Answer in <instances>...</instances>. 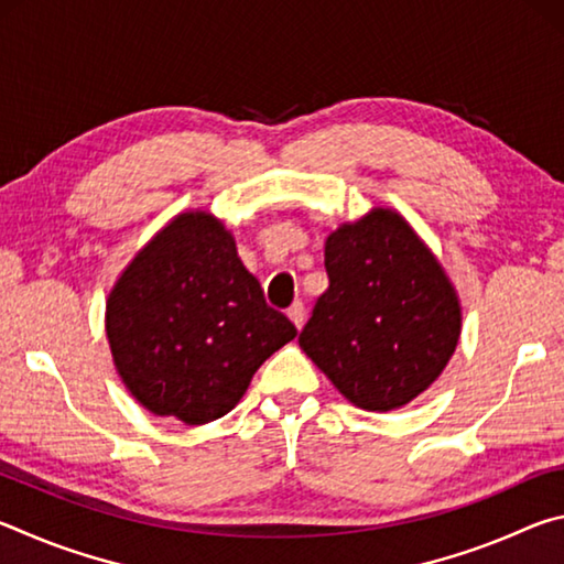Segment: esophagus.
Instances as JSON below:
<instances>
[{"instance_id":"1","label":"esophagus","mask_w":564,"mask_h":564,"mask_svg":"<svg viewBox=\"0 0 564 564\" xmlns=\"http://www.w3.org/2000/svg\"><path fill=\"white\" fill-rule=\"evenodd\" d=\"M289 318L293 321V326L295 328H303V323H305V305L301 303V301H295L291 308H289Z\"/></svg>"}]
</instances>
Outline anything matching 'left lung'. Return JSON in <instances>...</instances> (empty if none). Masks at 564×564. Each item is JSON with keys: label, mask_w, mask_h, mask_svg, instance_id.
<instances>
[{"label": "left lung", "mask_w": 564, "mask_h": 564, "mask_svg": "<svg viewBox=\"0 0 564 564\" xmlns=\"http://www.w3.org/2000/svg\"><path fill=\"white\" fill-rule=\"evenodd\" d=\"M326 271L301 348L352 405L403 408L435 383L460 338L451 279L390 208L333 231Z\"/></svg>", "instance_id": "8db88e82"}]
</instances>
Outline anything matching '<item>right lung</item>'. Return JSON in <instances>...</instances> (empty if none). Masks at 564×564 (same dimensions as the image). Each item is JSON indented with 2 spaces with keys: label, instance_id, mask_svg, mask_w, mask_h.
<instances>
[{
  "label": "right lung",
  "instance_id": "right-lung-1",
  "mask_svg": "<svg viewBox=\"0 0 564 564\" xmlns=\"http://www.w3.org/2000/svg\"><path fill=\"white\" fill-rule=\"evenodd\" d=\"M295 336L238 259L234 236L206 212L161 228L107 301V338L123 386L154 415L186 425L234 410L261 362Z\"/></svg>",
  "mask_w": 564,
  "mask_h": 564
}]
</instances>
